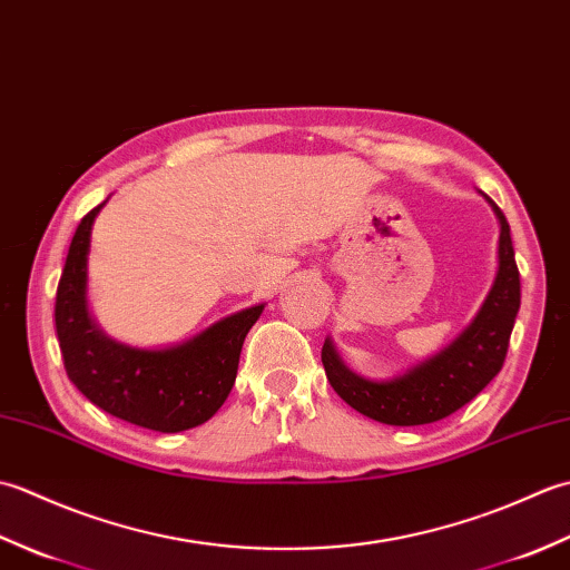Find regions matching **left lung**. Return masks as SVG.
I'll list each match as a JSON object with an SVG mask.
<instances>
[{"instance_id": "1", "label": "left lung", "mask_w": 570, "mask_h": 570, "mask_svg": "<svg viewBox=\"0 0 570 570\" xmlns=\"http://www.w3.org/2000/svg\"><path fill=\"white\" fill-rule=\"evenodd\" d=\"M492 210L500 220L498 276L478 316L439 355L394 380L372 382L347 370L331 341L323 343L321 360L331 386L360 414L390 426L441 421L475 399L502 370L522 292L510 223L494 203Z\"/></svg>"}]
</instances>
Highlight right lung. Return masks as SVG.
Masks as SVG:
<instances>
[{"label": "right lung", "mask_w": 570, "mask_h": 570, "mask_svg": "<svg viewBox=\"0 0 570 570\" xmlns=\"http://www.w3.org/2000/svg\"><path fill=\"white\" fill-rule=\"evenodd\" d=\"M92 208L72 235L56 292V333L68 380L107 414L141 429L178 433L208 421L233 390L242 343L264 304L210 325L166 350L129 347L107 337L88 311Z\"/></svg>", "instance_id": "obj_1"}]
</instances>
